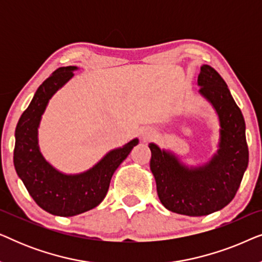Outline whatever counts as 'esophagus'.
Wrapping results in <instances>:
<instances>
[{"mask_svg":"<svg viewBox=\"0 0 262 262\" xmlns=\"http://www.w3.org/2000/svg\"><path fill=\"white\" fill-rule=\"evenodd\" d=\"M154 136V131L151 130H145L142 132V137L144 139H150Z\"/></svg>","mask_w":262,"mask_h":262,"instance_id":"obj_1","label":"esophagus"}]
</instances>
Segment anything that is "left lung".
<instances>
[{
	"label": "left lung",
	"instance_id": "left-lung-1",
	"mask_svg": "<svg viewBox=\"0 0 262 262\" xmlns=\"http://www.w3.org/2000/svg\"><path fill=\"white\" fill-rule=\"evenodd\" d=\"M198 87L217 114V150L206 162L186 164L177 154L150 143V170L157 195L171 212L199 217L213 213L234 199L248 167L246 123L227 83L210 66L200 67Z\"/></svg>",
	"mask_w": 262,
	"mask_h": 262
}]
</instances>
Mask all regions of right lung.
<instances>
[{
    "mask_svg": "<svg viewBox=\"0 0 262 262\" xmlns=\"http://www.w3.org/2000/svg\"><path fill=\"white\" fill-rule=\"evenodd\" d=\"M77 67H62L39 85L15 128L14 167L30 195L46 212L71 217L94 209L105 199L114 171L139 139L110 150L89 169L77 174L63 173L40 151L38 128L49 101L74 77Z\"/></svg>",
    "mask_w": 262,
    "mask_h": 262,
    "instance_id": "right-lung-1",
    "label": "right lung"
}]
</instances>
